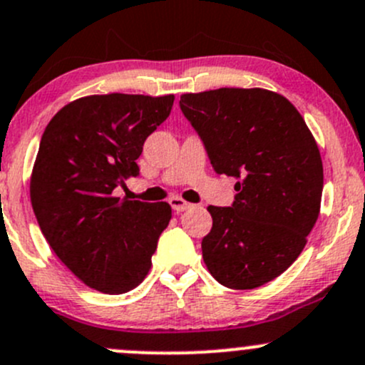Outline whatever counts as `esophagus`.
<instances>
[{
    "label": "esophagus",
    "mask_w": 365,
    "mask_h": 365,
    "mask_svg": "<svg viewBox=\"0 0 365 365\" xmlns=\"http://www.w3.org/2000/svg\"><path fill=\"white\" fill-rule=\"evenodd\" d=\"M170 205H171V208L175 210V213H182V212H185V210L192 208V205L187 201H183L182 197H171Z\"/></svg>",
    "instance_id": "esophagus-1"
}]
</instances>
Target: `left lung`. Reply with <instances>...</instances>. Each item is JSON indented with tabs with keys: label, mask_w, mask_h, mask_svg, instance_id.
Here are the masks:
<instances>
[{
	"label": "left lung",
	"mask_w": 365,
	"mask_h": 365,
	"mask_svg": "<svg viewBox=\"0 0 365 365\" xmlns=\"http://www.w3.org/2000/svg\"><path fill=\"white\" fill-rule=\"evenodd\" d=\"M180 108L213 170L237 180L229 208L208 206L206 267L229 289H257L292 266L320 213L317 141L292 103L266 89L183 94Z\"/></svg>",
	"instance_id": "8db88e82"
}]
</instances>
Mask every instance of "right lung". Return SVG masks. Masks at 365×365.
Instances as JSON below:
<instances>
[{"instance_id": "1", "label": "right lung", "mask_w": 365, "mask_h": 365, "mask_svg": "<svg viewBox=\"0 0 365 365\" xmlns=\"http://www.w3.org/2000/svg\"><path fill=\"white\" fill-rule=\"evenodd\" d=\"M175 96L103 94L70 103L45 128L31 175V205L61 262L91 289L124 294L152 266L168 202L115 197L140 175L136 159Z\"/></svg>"}]
</instances>
